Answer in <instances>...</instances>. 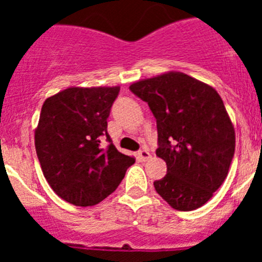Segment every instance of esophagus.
<instances>
[{"instance_id": "1", "label": "esophagus", "mask_w": 262, "mask_h": 262, "mask_svg": "<svg viewBox=\"0 0 262 262\" xmlns=\"http://www.w3.org/2000/svg\"><path fill=\"white\" fill-rule=\"evenodd\" d=\"M138 159L140 161H147L148 159H151V154L147 151V149H142V151L138 152Z\"/></svg>"}]
</instances>
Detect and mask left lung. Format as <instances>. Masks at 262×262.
<instances>
[{
	"label": "left lung",
	"instance_id": "left-lung-1",
	"mask_svg": "<svg viewBox=\"0 0 262 262\" xmlns=\"http://www.w3.org/2000/svg\"><path fill=\"white\" fill-rule=\"evenodd\" d=\"M129 90L156 118L166 174L154 182L170 207L191 211L221 187L235 154V128L216 90L182 72L136 81Z\"/></svg>",
	"mask_w": 262,
	"mask_h": 262
}]
</instances>
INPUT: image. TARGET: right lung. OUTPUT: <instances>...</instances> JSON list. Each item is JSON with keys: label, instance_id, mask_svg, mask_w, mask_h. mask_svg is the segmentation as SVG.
<instances>
[{"label": "right lung", "instance_id": "right-lung-1", "mask_svg": "<svg viewBox=\"0 0 262 262\" xmlns=\"http://www.w3.org/2000/svg\"><path fill=\"white\" fill-rule=\"evenodd\" d=\"M119 86H71L48 97L35 129V149L52 190L75 206H94L119 186L135 159L107 134ZM105 137L111 144L102 147Z\"/></svg>", "mask_w": 262, "mask_h": 262}]
</instances>
